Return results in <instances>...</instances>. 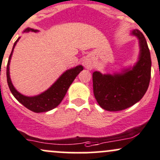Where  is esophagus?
Listing matches in <instances>:
<instances>
[{"label":"esophagus","instance_id":"34e87169","mask_svg":"<svg viewBox=\"0 0 160 160\" xmlns=\"http://www.w3.org/2000/svg\"><path fill=\"white\" fill-rule=\"evenodd\" d=\"M83 64H84L86 68L89 69V70H91L93 67V62L90 60H86L85 61L83 62Z\"/></svg>","mask_w":160,"mask_h":160}]
</instances>
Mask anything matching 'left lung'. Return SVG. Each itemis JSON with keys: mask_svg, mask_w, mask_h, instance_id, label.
I'll list each match as a JSON object with an SVG mask.
<instances>
[{"mask_svg": "<svg viewBox=\"0 0 160 160\" xmlns=\"http://www.w3.org/2000/svg\"><path fill=\"white\" fill-rule=\"evenodd\" d=\"M132 35L139 43V60L132 68L123 69L121 73H93V94L99 105L108 111H120L139 102L149 87L151 77L150 52L145 37L138 30Z\"/></svg>", "mask_w": 160, "mask_h": 160, "instance_id": "8db88e82", "label": "left lung"}]
</instances>
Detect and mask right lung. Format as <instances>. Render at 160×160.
Returning <instances> with one entry per match:
<instances>
[{
  "label": "right lung",
  "mask_w": 160,
  "mask_h": 160,
  "mask_svg": "<svg viewBox=\"0 0 160 160\" xmlns=\"http://www.w3.org/2000/svg\"><path fill=\"white\" fill-rule=\"evenodd\" d=\"M30 31L38 32V31L28 28L25 29L23 32ZM19 39L20 38H18L13 44L12 51L9 57L8 66H7V80H8V84L10 90L13 97L18 100V102H21L26 108L33 112H43L53 110L61 102L70 86L73 83L77 76L80 73V72L83 70V67L82 65H79V66L66 70L49 89L39 95L34 96V97H27V96L23 95L14 88L11 82V77H10V62H11V56L13 54V48H15Z\"/></svg>",
  "instance_id": "1"
}]
</instances>
